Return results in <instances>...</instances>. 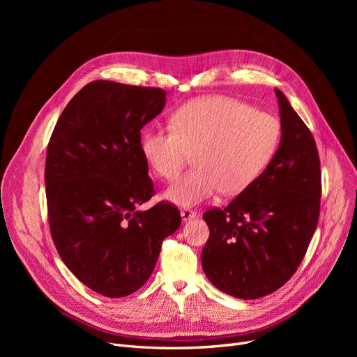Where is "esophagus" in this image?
<instances>
[{"label": "esophagus", "mask_w": 357, "mask_h": 357, "mask_svg": "<svg viewBox=\"0 0 357 357\" xmlns=\"http://www.w3.org/2000/svg\"><path fill=\"white\" fill-rule=\"evenodd\" d=\"M181 217H182V221H190V220L197 217V211H194V210H182L181 211Z\"/></svg>", "instance_id": "34e87169"}]
</instances>
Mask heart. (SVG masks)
Masks as SVG:
<instances>
[{"mask_svg": "<svg viewBox=\"0 0 357 357\" xmlns=\"http://www.w3.org/2000/svg\"><path fill=\"white\" fill-rule=\"evenodd\" d=\"M280 140V124L266 111L230 97H205L179 107L171 128L146 130L142 153L159 176L175 179L194 153L195 167L165 191V199L194 207L250 186L271 163Z\"/></svg>", "mask_w": 357, "mask_h": 357, "instance_id": "heart-1", "label": "heart"}]
</instances>
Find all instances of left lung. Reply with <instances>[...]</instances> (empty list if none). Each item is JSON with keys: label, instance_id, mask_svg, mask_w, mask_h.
<instances>
[{"label": "left lung", "instance_id": "1", "mask_svg": "<svg viewBox=\"0 0 357 357\" xmlns=\"http://www.w3.org/2000/svg\"><path fill=\"white\" fill-rule=\"evenodd\" d=\"M275 93L282 136L271 163L226 208L202 214L210 229L202 269L215 288L240 299L269 295L288 282L320 217L315 140L284 93Z\"/></svg>", "mask_w": 357, "mask_h": 357}]
</instances>
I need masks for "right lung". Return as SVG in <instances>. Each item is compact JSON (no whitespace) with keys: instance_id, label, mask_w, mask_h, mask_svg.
<instances>
[{"instance_id":"right-lung-1","label":"right lung","mask_w":357,"mask_h":357,"mask_svg":"<svg viewBox=\"0 0 357 357\" xmlns=\"http://www.w3.org/2000/svg\"><path fill=\"white\" fill-rule=\"evenodd\" d=\"M165 100L162 88L89 82L65 107L47 144L56 250L82 284L108 298L136 292L152 275L165 237L181 226L171 202L136 210L155 194L140 130Z\"/></svg>"}]
</instances>
